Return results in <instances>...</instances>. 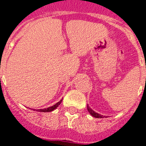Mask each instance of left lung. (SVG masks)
Wrapping results in <instances>:
<instances>
[{
    "mask_svg": "<svg viewBox=\"0 0 146 146\" xmlns=\"http://www.w3.org/2000/svg\"><path fill=\"white\" fill-rule=\"evenodd\" d=\"M87 109H88V111H89V112L90 113V114H91L92 117H94L104 118L103 115H101V114H99V113H96V112H95V111H94L91 108H90V107H89V105H87Z\"/></svg>",
    "mask_w": 146,
    "mask_h": 146,
    "instance_id": "left-lung-1",
    "label": "left lung"
}]
</instances>
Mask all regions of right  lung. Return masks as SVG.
Wrapping results in <instances>:
<instances>
[{
	"mask_svg": "<svg viewBox=\"0 0 146 146\" xmlns=\"http://www.w3.org/2000/svg\"><path fill=\"white\" fill-rule=\"evenodd\" d=\"M62 100H60V102H58L57 103V104H54L53 106L51 107H49V108H44V109H39V110H38V111H40V112H50V111H54V109H56L57 108V107L59 106L60 104V103H61Z\"/></svg>",
	"mask_w": 146,
	"mask_h": 146,
	"instance_id": "1",
	"label": "right lung"
}]
</instances>
